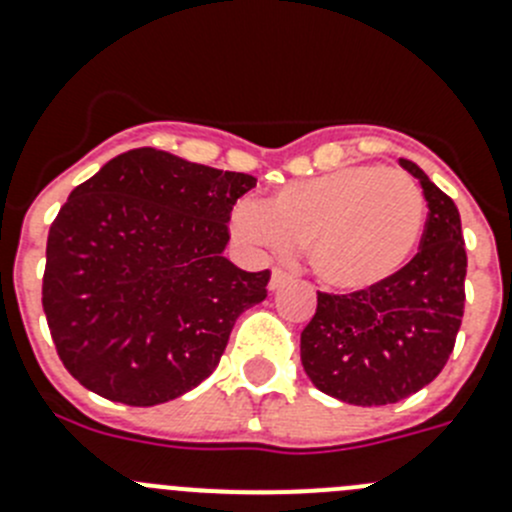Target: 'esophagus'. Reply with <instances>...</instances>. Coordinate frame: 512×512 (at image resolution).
Masks as SVG:
<instances>
[{"label": "esophagus", "instance_id": "1", "mask_svg": "<svg viewBox=\"0 0 512 512\" xmlns=\"http://www.w3.org/2000/svg\"><path fill=\"white\" fill-rule=\"evenodd\" d=\"M289 282H292V277H289L287 271H282V269H274V271H271L269 289H271V292H277V289H282L284 284H289Z\"/></svg>", "mask_w": 512, "mask_h": 512}]
</instances>
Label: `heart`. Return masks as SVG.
<instances>
[{
	"label": "heart",
	"instance_id": "obj_1",
	"mask_svg": "<svg viewBox=\"0 0 512 512\" xmlns=\"http://www.w3.org/2000/svg\"><path fill=\"white\" fill-rule=\"evenodd\" d=\"M423 189L405 171L343 166L279 189L269 202L241 200L230 223L269 251L305 248L312 274L336 292H364L397 277L425 233Z\"/></svg>",
	"mask_w": 512,
	"mask_h": 512
}]
</instances>
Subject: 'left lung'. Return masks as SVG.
I'll use <instances>...</instances> for the list:
<instances>
[{"instance_id": "1", "label": "left lung", "mask_w": 512, "mask_h": 512, "mask_svg": "<svg viewBox=\"0 0 512 512\" xmlns=\"http://www.w3.org/2000/svg\"><path fill=\"white\" fill-rule=\"evenodd\" d=\"M428 202L418 253L379 287L328 295L302 330L300 359L310 382L348 405H392L441 374L464 318L467 251L454 200L400 158Z\"/></svg>"}]
</instances>
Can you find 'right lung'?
I'll return each mask as SVG.
<instances>
[{"label": "right lung", "mask_w": 512, "mask_h": 512, "mask_svg": "<svg viewBox=\"0 0 512 512\" xmlns=\"http://www.w3.org/2000/svg\"><path fill=\"white\" fill-rule=\"evenodd\" d=\"M251 174L133 148L69 194L48 233L43 310L87 390L151 408L194 390L230 330L266 297L269 269L223 256Z\"/></svg>", "instance_id": "1"}]
</instances>
